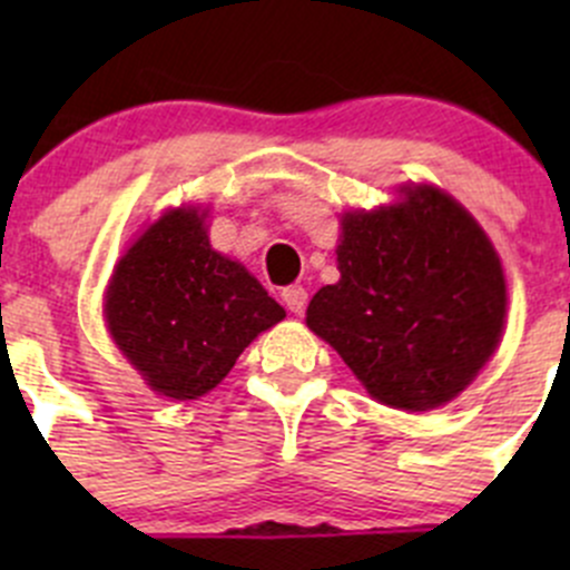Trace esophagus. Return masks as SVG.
<instances>
[{
    "label": "esophagus",
    "instance_id": "1",
    "mask_svg": "<svg viewBox=\"0 0 570 570\" xmlns=\"http://www.w3.org/2000/svg\"><path fill=\"white\" fill-rule=\"evenodd\" d=\"M281 301H284V306H286V312H292V314H303L306 312V306H308V292L303 289V286H286L284 292H281Z\"/></svg>",
    "mask_w": 570,
    "mask_h": 570
}]
</instances>
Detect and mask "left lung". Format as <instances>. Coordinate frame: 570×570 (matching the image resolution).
<instances>
[{
	"label": "left lung",
	"instance_id": "obj_1",
	"mask_svg": "<svg viewBox=\"0 0 570 570\" xmlns=\"http://www.w3.org/2000/svg\"><path fill=\"white\" fill-rule=\"evenodd\" d=\"M372 212H344L342 278L312 297L306 325L377 402L446 405L497 350L508 314L502 262L444 189L402 187Z\"/></svg>",
	"mask_w": 570,
	"mask_h": 570
}]
</instances>
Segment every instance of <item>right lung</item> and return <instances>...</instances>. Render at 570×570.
I'll use <instances>...</instances> for the list:
<instances>
[{
	"label": "right lung",
	"mask_w": 570,
	"mask_h": 570,
	"mask_svg": "<svg viewBox=\"0 0 570 570\" xmlns=\"http://www.w3.org/2000/svg\"><path fill=\"white\" fill-rule=\"evenodd\" d=\"M204 217L195 206L165 212L120 256L105 295L112 342L168 400L212 392L286 317L243 264L212 250Z\"/></svg>",
	"instance_id": "add662e5"
}]
</instances>
